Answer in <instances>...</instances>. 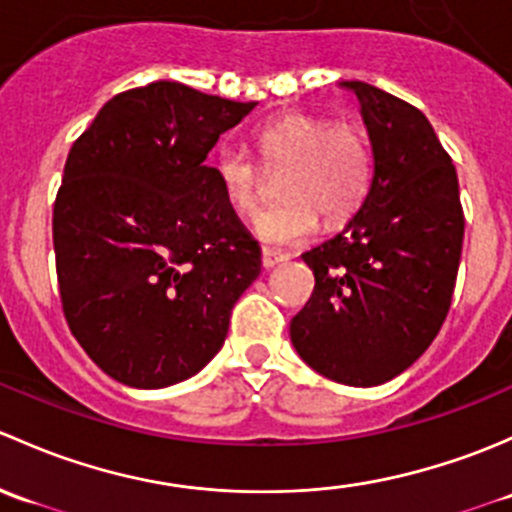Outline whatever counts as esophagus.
<instances>
[{
    "instance_id": "esophagus-1",
    "label": "esophagus",
    "mask_w": 512,
    "mask_h": 512,
    "mask_svg": "<svg viewBox=\"0 0 512 512\" xmlns=\"http://www.w3.org/2000/svg\"><path fill=\"white\" fill-rule=\"evenodd\" d=\"M286 254H281V251H276V249H263L261 251V263H263V268H273V266H278V263H283L286 261Z\"/></svg>"
}]
</instances>
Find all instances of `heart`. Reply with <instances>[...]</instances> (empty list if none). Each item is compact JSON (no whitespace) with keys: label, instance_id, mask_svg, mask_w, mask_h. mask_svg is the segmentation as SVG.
<instances>
[{"label":"heart","instance_id":"1","mask_svg":"<svg viewBox=\"0 0 512 512\" xmlns=\"http://www.w3.org/2000/svg\"><path fill=\"white\" fill-rule=\"evenodd\" d=\"M256 145L268 165L286 167L281 202L254 221L258 239L271 246H295L318 229V212L337 224L357 212L372 182V147L355 125L288 113L256 130ZM224 199L239 214L258 207V167L241 147L224 142L212 157Z\"/></svg>","mask_w":512,"mask_h":512}]
</instances>
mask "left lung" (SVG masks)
Listing matches in <instances>:
<instances>
[{"mask_svg": "<svg viewBox=\"0 0 512 512\" xmlns=\"http://www.w3.org/2000/svg\"><path fill=\"white\" fill-rule=\"evenodd\" d=\"M372 182L352 219L303 261L315 276L291 320L300 360L350 387L384 384L412 367L449 313L463 246L451 157L421 110L362 81Z\"/></svg>", "mask_w": 512, "mask_h": 512, "instance_id": "left-lung-1", "label": "left lung"}]
</instances>
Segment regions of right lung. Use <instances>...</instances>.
Masks as SVG:
<instances>
[{
	"label": "right lung",
	"instance_id": "obj_1",
	"mask_svg": "<svg viewBox=\"0 0 512 512\" xmlns=\"http://www.w3.org/2000/svg\"><path fill=\"white\" fill-rule=\"evenodd\" d=\"M254 108L155 81L110 98L73 142L54 204L61 303L115 382L162 389L204 370L261 273L204 162Z\"/></svg>",
	"mask_w": 512,
	"mask_h": 512
}]
</instances>
